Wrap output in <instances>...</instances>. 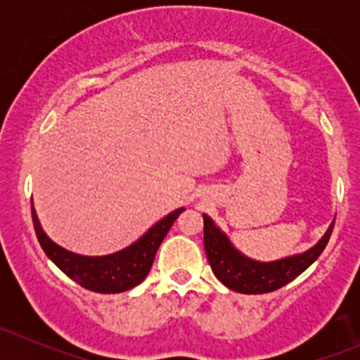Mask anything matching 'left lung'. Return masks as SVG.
<instances>
[{"instance_id": "1", "label": "left lung", "mask_w": 360, "mask_h": 360, "mask_svg": "<svg viewBox=\"0 0 360 360\" xmlns=\"http://www.w3.org/2000/svg\"><path fill=\"white\" fill-rule=\"evenodd\" d=\"M333 228L335 221L328 228L324 237L307 252L270 261V263H261L238 252L226 235L214 224V221L203 214V245L214 275L228 289L242 294H264L284 288L297 275L303 274L326 249Z\"/></svg>"}]
</instances>
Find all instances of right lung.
I'll use <instances>...</instances> for the list:
<instances>
[{
    "label": "right lung",
    "mask_w": 360,
    "mask_h": 360,
    "mask_svg": "<svg viewBox=\"0 0 360 360\" xmlns=\"http://www.w3.org/2000/svg\"><path fill=\"white\" fill-rule=\"evenodd\" d=\"M183 207L163 219H160L153 228L146 231L136 244L130 248L118 250L110 256H79L53 244L43 228L39 226L38 216L31 203L32 224H34L36 237L46 256L68 275L69 278L89 291L101 294H116L129 291L146 278L153 264L155 254L169 233L174 221L183 212Z\"/></svg>",
    "instance_id": "obj_1"
}]
</instances>
